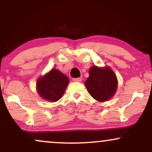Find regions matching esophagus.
<instances>
[{"instance_id": "obj_1", "label": "esophagus", "mask_w": 152, "mask_h": 152, "mask_svg": "<svg viewBox=\"0 0 152 152\" xmlns=\"http://www.w3.org/2000/svg\"><path fill=\"white\" fill-rule=\"evenodd\" d=\"M74 81L76 82H81L82 81V78H74Z\"/></svg>"}]
</instances>
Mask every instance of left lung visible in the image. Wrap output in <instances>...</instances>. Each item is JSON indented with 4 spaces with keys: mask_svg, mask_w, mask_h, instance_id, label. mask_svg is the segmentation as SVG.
<instances>
[{
    "mask_svg": "<svg viewBox=\"0 0 152 152\" xmlns=\"http://www.w3.org/2000/svg\"><path fill=\"white\" fill-rule=\"evenodd\" d=\"M88 74L89 76L85 82V86L94 99L104 102L114 96L117 90L118 80L111 68L93 66L90 68Z\"/></svg>",
    "mask_w": 152,
    "mask_h": 152,
    "instance_id": "1",
    "label": "left lung"
}]
</instances>
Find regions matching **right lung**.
I'll return each instance as SVG.
<instances>
[{
    "mask_svg": "<svg viewBox=\"0 0 152 152\" xmlns=\"http://www.w3.org/2000/svg\"><path fill=\"white\" fill-rule=\"evenodd\" d=\"M69 83V79L58 69H52L36 82L38 95L44 100L50 102L58 101L64 95Z\"/></svg>",
    "mask_w": 152,
    "mask_h": 152,
    "instance_id": "obj_1",
    "label": "right lung"
}]
</instances>
